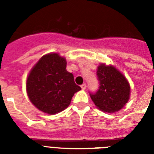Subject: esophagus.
I'll return each mask as SVG.
<instances>
[{
    "mask_svg": "<svg viewBox=\"0 0 154 154\" xmlns=\"http://www.w3.org/2000/svg\"><path fill=\"white\" fill-rule=\"evenodd\" d=\"M81 88H82V89H83V90H84V89H86V85H85V83H84V84H82V85H81Z\"/></svg>",
    "mask_w": 154,
    "mask_h": 154,
    "instance_id": "esophagus-1",
    "label": "esophagus"
}]
</instances>
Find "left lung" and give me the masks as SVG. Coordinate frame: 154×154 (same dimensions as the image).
<instances>
[{
	"label": "left lung",
	"mask_w": 154,
	"mask_h": 154,
	"mask_svg": "<svg viewBox=\"0 0 154 154\" xmlns=\"http://www.w3.org/2000/svg\"><path fill=\"white\" fill-rule=\"evenodd\" d=\"M96 76L99 89L89 95L98 109L107 112L119 111L130 98V87L126 79L112 66L100 65Z\"/></svg>",
	"instance_id": "left-lung-1"
}]
</instances>
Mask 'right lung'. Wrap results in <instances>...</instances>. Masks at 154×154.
<instances>
[{
	"instance_id": "1",
	"label": "right lung",
	"mask_w": 154,
	"mask_h": 154,
	"mask_svg": "<svg viewBox=\"0 0 154 154\" xmlns=\"http://www.w3.org/2000/svg\"><path fill=\"white\" fill-rule=\"evenodd\" d=\"M27 92L35 107L48 114L59 112L69 106L81 87L72 73L66 70V61L56 53L44 55L34 66L26 82Z\"/></svg>"
}]
</instances>
